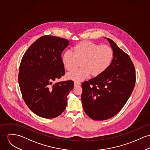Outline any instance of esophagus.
Listing matches in <instances>:
<instances>
[{
  "instance_id": "34e87169",
  "label": "esophagus",
  "mask_w": 150,
  "mask_h": 150,
  "mask_svg": "<svg viewBox=\"0 0 150 150\" xmlns=\"http://www.w3.org/2000/svg\"><path fill=\"white\" fill-rule=\"evenodd\" d=\"M80 85H81V83H79V82H76V81H75V82H74V86H75V87L79 86Z\"/></svg>"
}]
</instances>
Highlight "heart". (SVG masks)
I'll list each match as a JSON object with an SVG mask.
<instances>
[{"label": "heart", "mask_w": 150, "mask_h": 150, "mask_svg": "<svg viewBox=\"0 0 150 150\" xmlns=\"http://www.w3.org/2000/svg\"><path fill=\"white\" fill-rule=\"evenodd\" d=\"M74 53L66 51L62 55L64 68L71 71L75 69L78 62L81 69L67 74V79L79 82L87 78L90 74L96 77L104 73L111 65L114 51L107 45L100 46L90 41H81L73 48Z\"/></svg>", "instance_id": "heart-1"}]
</instances>
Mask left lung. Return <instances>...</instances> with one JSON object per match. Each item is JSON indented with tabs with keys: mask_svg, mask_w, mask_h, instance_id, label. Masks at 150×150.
Instances as JSON below:
<instances>
[{
	"mask_svg": "<svg viewBox=\"0 0 150 150\" xmlns=\"http://www.w3.org/2000/svg\"><path fill=\"white\" fill-rule=\"evenodd\" d=\"M104 38L114 51L112 63L102 75L81 84L83 110L95 120L116 115L127 102L135 83V70L129 57L112 40Z\"/></svg>",
	"mask_w": 150,
	"mask_h": 150,
	"instance_id": "left-lung-1",
	"label": "left lung"
}]
</instances>
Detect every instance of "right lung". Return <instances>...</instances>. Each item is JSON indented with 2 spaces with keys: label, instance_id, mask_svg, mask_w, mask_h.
<instances>
[{
  "label": "right lung",
  "instance_id": "right-lung-1",
  "mask_svg": "<svg viewBox=\"0 0 150 150\" xmlns=\"http://www.w3.org/2000/svg\"><path fill=\"white\" fill-rule=\"evenodd\" d=\"M69 44L65 39L43 36L28 48L21 60L18 81L23 99L40 117L54 118L66 109L74 83L53 81L65 74L61 55Z\"/></svg>",
  "mask_w": 150,
  "mask_h": 150
}]
</instances>
